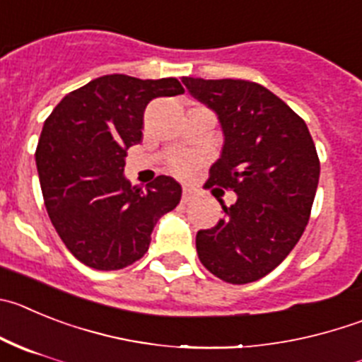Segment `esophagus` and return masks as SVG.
Here are the masks:
<instances>
[{"instance_id": "esophagus-1", "label": "esophagus", "mask_w": 362, "mask_h": 362, "mask_svg": "<svg viewBox=\"0 0 362 362\" xmlns=\"http://www.w3.org/2000/svg\"><path fill=\"white\" fill-rule=\"evenodd\" d=\"M195 192L192 188H183V203H190L192 199H194Z\"/></svg>"}]
</instances>
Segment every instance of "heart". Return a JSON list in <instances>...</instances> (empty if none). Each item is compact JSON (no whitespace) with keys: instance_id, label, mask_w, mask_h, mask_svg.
<instances>
[{"instance_id":"b5f03b06","label":"heart","mask_w":362,"mask_h":362,"mask_svg":"<svg viewBox=\"0 0 362 362\" xmlns=\"http://www.w3.org/2000/svg\"><path fill=\"white\" fill-rule=\"evenodd\" d=\"M194 167H195V161L187 154H179L170 159L172 170H174L177 175H183V177L190 175L192 170H194Z\"/></svg>"}]
</instances>
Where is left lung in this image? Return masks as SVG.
Returning <instances> with one entry per match:
<instances>
[{"label":"left lung","mask_w":362,"mask_h":362,"mask_svg":"<svg viewBox=\"0 0 362 362\" xmlns=\"http://www.w3.org/2000/svg\"><path fill=\"white\" fill-rule=\"evenodd\" d=\"M183 84L215 111L224 134L206 187L237 194L217 226L197 231L199 260L228 284L257 281L284 262L309 222L316 145L300 116L257 82L185 77Z\"/></svg>","instance_id":"left-lung-1"}]
</instances>
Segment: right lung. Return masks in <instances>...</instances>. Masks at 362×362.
<instances>
[{"label":"right lung","mask_w":362,"mask_h":362,"mask_svg":"<svg viewBox=\"0 0 362 362\" xmlns=\"http://www.w3.org/2000/svg\"><path fill=\"white\" fill-rule=\"evenodd\" d=\"M181 93L177 78L115 73L68 93L46 118L35 151L45 206L66 247L88 267L116 271L140 260L156 222L181 201V185L168 175L145 190L124 175L148 102Z\"/></svg>","instance_id":"add662e5"}]
</instances>
